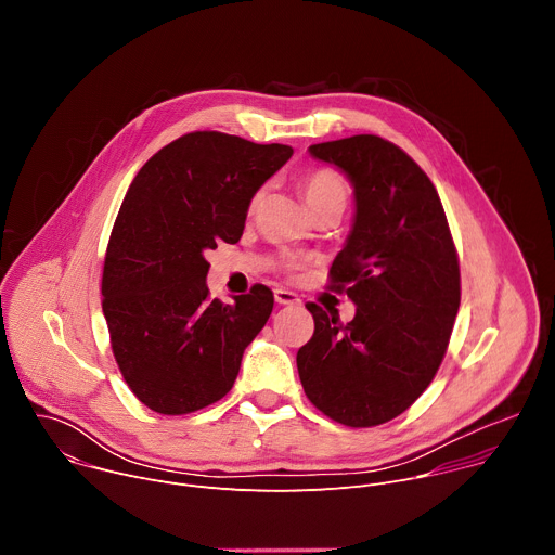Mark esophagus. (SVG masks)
Instances as JSON below:
<instances>
[{
  "label": "esophagus",
  "mask_w": 555,
  "mask_h": 555,
  "mask_svg": "<svg viewBox=\"0 0 555 555\" xmlns=\"http://www.w3.org/2000/svg\"><path fill=\"white\" fill-rule=\"evenodd\" d=\"M274 300L279 302V305H300V298H298V294H294V292H289V289H274Z\"/></svg>",
  "instance_id": "1"
}]
</instances>
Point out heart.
<instances>
[{"label": "heart", "instance_id": "1", "mask_svg": "<svg viewBox=\"0 0 555 555\" xmlns=\"http://www.w3.org/2000/svg\"><path fill=\"white\" fill-rule=\"evenodd\" d=\"M302 195H305V202L309 204V208H315L319 204L327 202V199H334V197H347V189H345V182L340 180L338 173L330 171V169H315L311 173H307L302 178ZM259 204V195L253 199L250 208H255ZM300 266V259L296 257H285L283 259V268L287 272L296 270Z\"/></svg>", "mask_w": 555, "mask_h": 555}]
</instances>
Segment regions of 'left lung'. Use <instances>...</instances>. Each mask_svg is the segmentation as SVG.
Masks as SVG:
<instances>
[{"label":"left lung","instance_id":"8db88e82","mask_svg":"<svg viewBox=\"0 0 555 555\" xmlns=\"http://www.w3.org/2000/svg\"><path fill=\"white\" fill-rule=\"evenodd\" d=\"M353 184L356 217L330 287L353 321L307 302L313 336L296 366L309 402L338 424L371 428L402 415L433 382L452 334L461 274L448 219L409 153L362 133L311 144Z\"/></svg>","mask_w":555,"mask_h":555}]
</instances>
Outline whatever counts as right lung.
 <instances>
[{
  "label": "right lung",
  "instance_id": "obj_1",
  "mask_svg": "<svg viewBox=\"0 0 555 555\" xmlns=\"http://www.w3.org/2000/svg\"><path fill=\"white\" fill-rule=\"evenodd\" d=\"M292 153L287 144L193 131L163 146L133 178L101 289L114 358L146 409L189 415L232 388L274 296L255 285L232 305L212 300L204 253L242 240L255 193Z\"/></svg>",
  "mask_w": 555,
  "mask_h": 555
}]
</instances>
